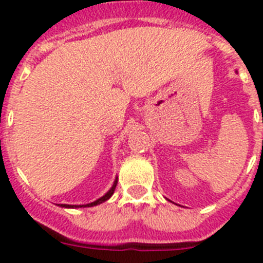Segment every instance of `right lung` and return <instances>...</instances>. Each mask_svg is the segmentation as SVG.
<instances>
[{"label":"right lung","mask_w":263,"mask_h":263,"mask_svg":"<svg viewBox=\"0 0 263 263\" xmlns=\"http://www.w3.org/2000/svg\"><path fill=\"white\" fill-rule=\"evenodd\" d=\"M116 185H117V178H116L115 183H113V185H111L110 190H109V191L106 192V194L104 195L103 197H100V199H97V200L93 201V203L84 204V205H68V204H60V206H63V208H85V206H93V205H97V204H101V203H104V201L108 200L109 197H110L111 195L115 194Z\"/></svg>","instance_id":"obj_1"}]
</instances>
